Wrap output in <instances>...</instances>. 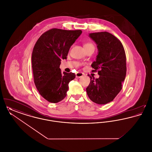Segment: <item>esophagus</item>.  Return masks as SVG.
Instances as JSON below:
<instances>
[{
	"mask_svg": "<svg viewBox=\"0 0 152 152\" xmlns=\"http://www.w3.org/2000/svg\"><path fill=\"white\" fill-rule=\"evenodd\" d=\"M84 75V73L82 72H77L76 73V77L77 78H80Z\"/></svg>",
	"mask_w": 152,
	"mask_h": 152,
	"instance_id": "34e87169",
	"label": "esophagus"
}]
</instances>
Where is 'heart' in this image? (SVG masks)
I'll return each mask as SVG.
<instances>
[{
    "instance_id": "obj_1",
    "label": "heart",
    "mask_w": 152,
    "mask_h": 152,
    "mask_svg": "<svg viewBox=\"0 0 152 152\" xmlns=\"http://www.w3.org/2000/svg\"><path fill=\"white\" fill-rule=\"evenodd\" d=\"M89 47H94V45L92 43H87L84 44V48H89Z\"/></svg>"
}]
</instances>
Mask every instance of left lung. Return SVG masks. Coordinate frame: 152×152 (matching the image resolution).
Returning a JSON list of instances; mask_svg holds the SVG:
<instances>
[{
  "label": "left lung",
  "instance_id": "8db88e82",
  "mask_svg": "<svg viewBox=\"0 0 152 152\" xmlns=\"http://www.w3.org/2000/svg\"><path fill=\"white\" fill-rule=\"evenodd\" d=\"M89 36L97 45L98 53L92 64L98 70V79L89 76L91 81L86 88L91 100L96 104H106L115 98L122 89L126 72V56L123 44L108 32H95Z\"/></svg>",
  "mask_w": 152,
  "mask_h": 152
}]
</instances>
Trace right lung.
Listing matches in <instances>:
<instances>
[{"mask_svg": "<svg viewBox=\"0 0 152 152\" xmlns=\"http://www.w3.org/2000/svg\"><path fill=\"white\" fill-rule=\"evenodd\" d=\"M81 30L52 28L37 40L32 54L34 83L40 95L46 100L57 103L63 100L73 73H61V59H66L69 50L81 34Z\"/></svg>", "mask_w": 152, "mask_h": 152, "instance_id": "1", "label": "right lung"}]
</instances>
